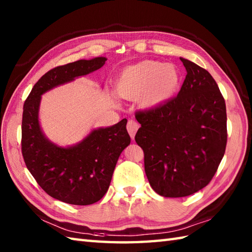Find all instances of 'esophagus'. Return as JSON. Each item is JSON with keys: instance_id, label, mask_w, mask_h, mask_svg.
<instances>
[{"instance_id": "1", "label": "esophagus", "mask_w": 252, "mask_h": 252, "mask_svg": "<svg viewBox=\"0 0 252 252\" xmlns=\"http://www.w3.org/2000/svg\"><path fill=\"white\" fill-rule=\"evenodd\" d=\"M138 127H140V125H138L135 120H129V122H127L126 130H127V132H129V134L132 138H134V135L137 132Z\"/></svg>"}]
</instances>
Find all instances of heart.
I'll use <instances>...</instances> for the list:
<instances>
[{
	"mask_svg": "<svg viewBox=\"0 0 252 252\" xmlns=\"http://www.w3.org/2000/svg\"><path fill=\"white\" fill-rule=\"evenodd\" d=\"M179 83V72L172 65L143 61L123 69L115 90L122 98H138L144 108H155L174 94Z\"/></svg>",
	"mask_w": 252,
	"mask_h": 252,
	"instance_id": "obj_1",
	"label": "heart"
}]
</instances>
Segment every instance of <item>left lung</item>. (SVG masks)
<instances>
[{
	"mask_svg": "<svg viewBox=\"0 0 252 252\" xmlns=\"http://www.w3.org/2000/svg\"><path fill=\"white\" fill-rule=\"evenodd\" d=\"M187 74L178 96L138 111L135 142L153 189L163 197H185L215 176L227 142L225 100L206 69L181 58Z\"/></svg>",
	"mask_w": 252,
	"mask_h": 252,
	"instance_id": "8db88e82",
	"label": "left lung"
}]
</instances>
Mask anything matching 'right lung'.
I'll use <instances>...</instances> for the list:
<instances>
[{
	"instance_id": "right-lung-1",
	"label": "right lung",
	"mask_w": 252,
	"mask_h": 252,
	"mask_svg": "<svg viewBox=\"0 0 252 252\" xmlns=\"http://www.w3.org/2000/svg\"><path fill=\"white\" fill-rule=\"evenodd\" d=\"M105 57L77 61L51 69L40 78L25 100L21 122V153L27 168L46 194L63 202L87 206L104 197L116 163L131 142L126 119L91 132L68 148L58 147L42 133L37 119L41 95L104 66Z\"/></svg>"
}]
</instances>
